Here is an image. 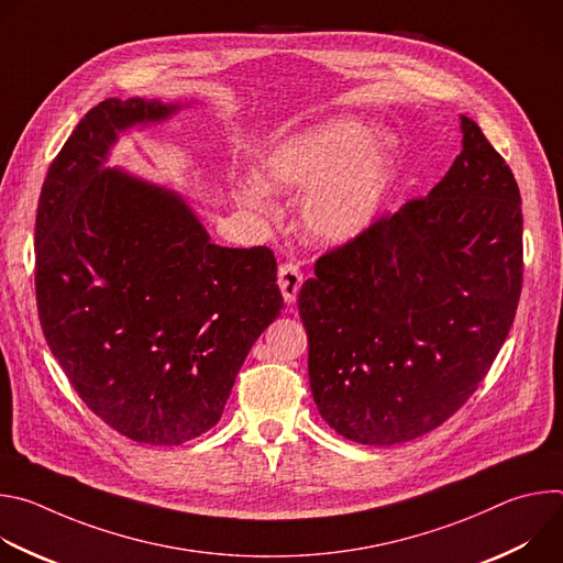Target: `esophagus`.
Masks as SVG:
<instances>
[{"instance_id":"esophagus-1","label":"esophagus","mask_w":563,"mask_h":563,"mask_svg":"<svg viewBox=\"0 0 563 563\" xmlns=\"http://www.w3.org/2000/svg\"><path fill=\"white\" fill-rule=\"evenodd\" d=\"M300 285H302V274L298 269V265L294 263H283L278 267V287L283 291V298L287 305L296 302V296L300 291Z\"/></svg>"}]
</instances>
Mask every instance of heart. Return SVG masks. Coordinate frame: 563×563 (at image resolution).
Here are the masks:
<instances>
[{"mask_svg": "<svg viewBox=\"0 0 563 563\" xmlns=\"http://www.w3.org/2000/svg\"><path fill=\"white\" fill-rule=\"evenodd\" d=\"M372 137L356 118L316 124L274 144L256 163L254 180L269 194L307 191L305 231L318 243H347L374 222L389 191V157ZM231 194L243 207L265 209L256 187L235 185Z\"/></svg>", "mask_w": 563, "mask_h": 563, "instance_id": "b5f03b06", "label": "heart"}]
</instances>
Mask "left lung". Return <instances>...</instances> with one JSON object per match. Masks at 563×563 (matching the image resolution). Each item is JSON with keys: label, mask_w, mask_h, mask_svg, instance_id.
<instances>
[{"label": "left lung", "mask_w": 563, "mask_h": 563, "mask_svg": "<svg viewBox=\"0 0 563 563\" xmlns=\"http://www.w3.org/2000/svg\"><path fill=\"white\" fill-rule=\"evenodd\" d=\"M463 148L426 196L320 256L298 294L313 404L341 437L396 445L448 421L515 320L523 216L506 159L461 115Z\"/></svg>", "instance_id": "8db88e82"}]
</instances>
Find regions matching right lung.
<instances>
[{
    "label": "right lung",
    "mask_w": 563,
    "mask_h": 563,
    "mask_svg": "<svg viewBox=\"0 0 563 563\" xmlns=\"http://www.w3.org/2000/svg\"><path fill=\"white\" fill-rule=\"evenodd\" d=\"M180 109L93 107L48 167L35 218L44 339L89 410L146 445L211 430L283 309L269 247L213 245L180 194L107 167L122 131Z\"/></svg>",
    "instance_id": "obj_1"
}]
</instances>
